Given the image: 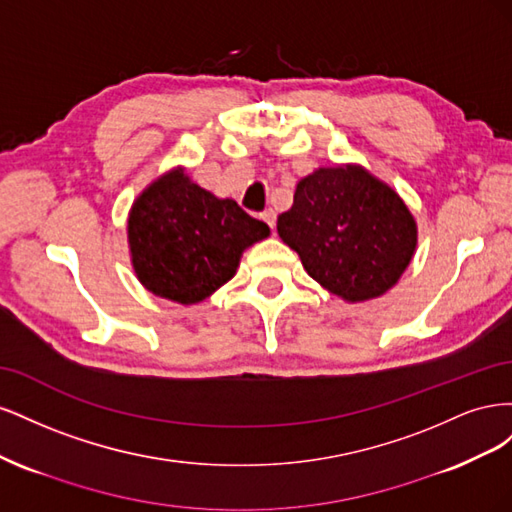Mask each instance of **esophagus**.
<instances>
[{"label": "esophagus", "instance_id": "obj_1", "mask_svg": "<svg viewBox=\"0 0 512 512\" xmlns=\"http://www.w3.org/2000/svg\"><path fill=\"white\" fill-rule=\"evenodd\" d=\"M260 218L265 220V222L271 226V230L275 228V211H273V209H265V211H262V213H260Z\"/></svg>", "mask_w": 512, "mask_h": 512}]
</instances>
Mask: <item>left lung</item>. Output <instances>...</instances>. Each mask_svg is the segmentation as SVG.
I'll list each match as a JSON object with an SVG mask.
<instances>
[{"label":"left lung","instance_id":"left-lung-1","mask_svg":"<svg viewBox=\"0 0 512 512\" xmlns=\"http://www.w3.org/2000/svg\"><path fill=\"white\" fill-rule=\"evenodd\" d=\"M277 235L309 277L348 303L382 297L416 252V220L401 196L361 164L320 166L294 190Z\"/></svg>","mask_w":512,"mask_h":512}]
</instances>
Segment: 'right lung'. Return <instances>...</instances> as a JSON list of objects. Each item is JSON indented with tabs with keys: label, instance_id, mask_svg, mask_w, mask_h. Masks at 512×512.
Returning a JSON list of instances; mask_svg holds the SVG:
<instances>
[{
	"label": "right lung",
	"instance_id": "1",
	"mask_svg": "<svg viewBox=\"0 0 512 512\" xmlns=\"http://www.w3.org/2000/svg\"><path fill=\"white\" fill-rule=\"evenodd\" d=\"M265 222L218 198L183 166L153 179L128 213L132 269L151 294L194 305L237 273L243 252L267 239Z\"/></svg>",
	"mask_w": 512,
	"mask_h": 512
}]
</instances>
